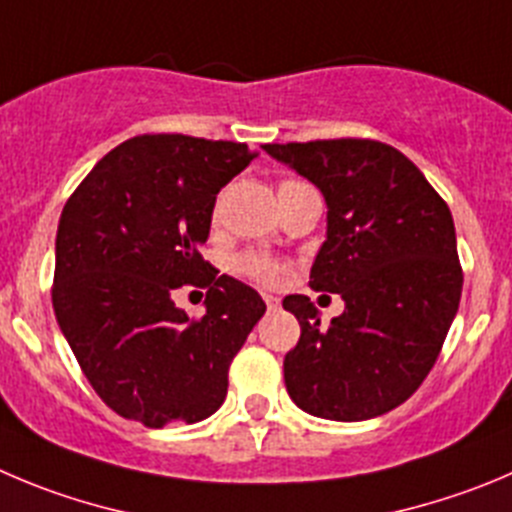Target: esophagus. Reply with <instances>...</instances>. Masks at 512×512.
Wrapping results in <instances>:
<instances>
[{
	"mask_svg": "<svg viewBox=\"0 0 512 512\" xmlns=\"http://www.w3.org/2000/svg\"><path fill=\"white\" fill-rule=\"evenodd\" d=\"M265 303H267V310L280 308V298H275V295H265Z\"/></svg>",
	"mask_w": 512,
	"mask_h": 512,
	"instance_id": "esophagus-1",
	"label": "esophagus"
}]
</instances>
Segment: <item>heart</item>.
I'll return each instance as SVG.
<instances>
[{
  "instance_id": "heart-1",
  "label": "heart",
  "mask_w": 512,
  "mask_h": 512,
  "mask_svg": "<svg viewBox=\"0 0 512 512\" xmlns=\"http://www.w3.org/2000/svg\"><path fill=\"white\" fill-rule=\"evenodd\" d=\"M293 184H300V179H283L278 184V191ZM234 267H237L240 275H245V278L255 280V283L260 285H280L285 280V267L280 265V262L270 260V257L252 255V252L237 257V260H234Z\"/></svg>"
}]
</instances>
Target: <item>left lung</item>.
Masks as SVG:
<instances>
[{
    "mask_svg": "<svg viewBox=\"0 0 512 512\" xmlns=\"http://www.w3.org/2000/svg\"><path fill=\"white\" fill-rule=\"evenodd\" d=\"M323 191L328 237L310 288L346 310L321 328L308 295H288L300 341L283 361L290 399L313 417L364 422L404 404L437 361L462 295L447 202L394 146L371 138L265 143Z\"/></svg>",
    "mask_w": 512,
    "mask_h": 512,
    "instance_id": "1",
    "label": "left lung"
}]
</instances>
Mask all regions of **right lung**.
<instances>
[{"instance_id":"right-lung-1","label":"right lung","mask_w":512,"mask_h":512,"mask_svg":"<svg viewBox=\"0 0 512 512\" xmlns=\"http://www.w3.org/2000/svg\"><path fill=\"white\" fill-rule=\"evenodd\" d=\"M255 156L245 143L143 133L108 151L62 207L52 308L85 379L123 419L161 429L222 407L265 303L199 247L219 189ZM181 284L208 290L202 319L173 305Z\"/></svg>"}]
</instances>
